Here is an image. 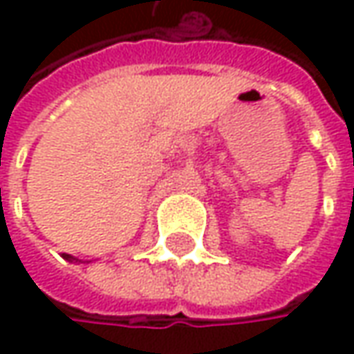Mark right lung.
I'll return each mask as SVG.
<instances>
[{
  "instance_id": "right-lung-1",
  "label": "right lung",
  "mask_w": 354,
  "mask_h": 354,
  "mask_svg": "<svg viewBox=\"0 0 354 354\" xmlns=\"http://www.w3.org/2000/svg\"><path fill=\"white\" fill-rule=\"evenodd\" d=\"M62 258H64V260H68V262H73V260H76V258H73L71 254H62Z\"/></svg>"
}]
</instances>
